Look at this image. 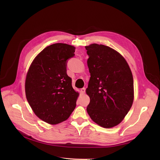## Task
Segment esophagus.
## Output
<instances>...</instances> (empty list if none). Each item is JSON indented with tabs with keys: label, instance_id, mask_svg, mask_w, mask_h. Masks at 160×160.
<instances>
[{
	"label": "esophagus",
	"instance_id": "obj_1",
	"mask_svg": "<svg viewBox=\"0 0 160 160\" xmlns=\"http://www.w3.org/2000/svg\"><path fill=\"white\" fill-rule=\"evenodd\" d=\"M85 87H83V88H82L80 89V93H81L82 94H85Z\"/></svg>",
	"mask_w": 160,
	"mask_h": 160
}]
</instances>
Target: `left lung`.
<instances>
[{"label":"left lung","mask_w":160,"mask_h":160,"mask_svg":"<svg viewBox=\"0 0 160 160\" xmlns=\"http://www.w3.org/2000/svg\"><path fill=\"white\" fill-rule=\"evenodd\" d=\"M85 48L90 73L87 111L99 125L113 127L123 120L133 103L132 72L124 58L114 49L97 43Z\"/></svg>","instance_id":"1"}]
</instances>
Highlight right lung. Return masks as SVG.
<instances>
[{"label": "right lung", "instance_id": "1", "mask_svg": "<svg viewBox=\"0 0 160 160\" xmlns=\"http://www.w3.org/2000/svg\"><path fill=\"white\" fill-rule=\"evenodd\" d=\"M75 48L57 43L45 48L32 62L27 75L25 92L35 115L55 125L66 120L76 107L78 93L66 73Z\"/></svg>", "mask_w": 160, "mask_h": 160}]
</instances>
